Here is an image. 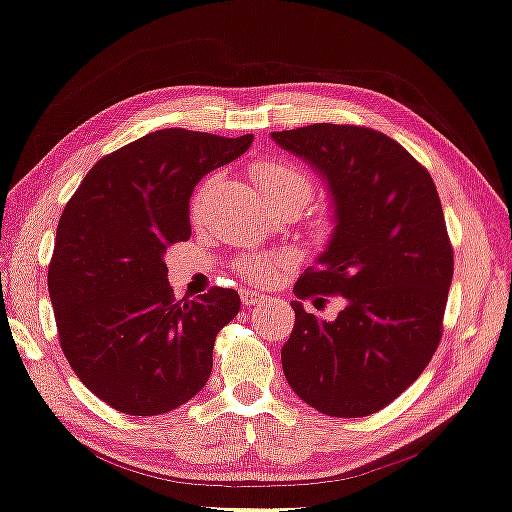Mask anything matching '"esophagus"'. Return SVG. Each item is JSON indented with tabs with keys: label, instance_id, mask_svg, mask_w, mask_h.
Segmentation results:
<instances>
[{
	"label": "esophagus",
	"instance_id": "esophagus-1",
	"mask_svg": "<svg viewBox=\"0 0 512 512\" xmlns=\"http://www.w3.org/2000/svg\"><path fill=\"white\" fill-rule=\"evenodd\" d=\"M241 301L243 305H257L264 301V294L253 292V289H241Z\"/></svg>",
	"mask_w": 512,
	"mask_h": 512
}]
</instances>
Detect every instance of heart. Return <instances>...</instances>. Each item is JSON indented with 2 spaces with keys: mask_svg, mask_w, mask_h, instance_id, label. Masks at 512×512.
<instances>
[{
  "mask_svg": "<svg viewBox=\"0 0 512 512\" xmlns=\"http://www.w3.org/2000/svg\"><path fill=\"white\" fill-rule=\"evenodd\" d=\"M257 181H259V188H262L266 200L292 195L301 202V209L308 204L310 195H312V181L308 174L294 165L278 163V160L259 165ZM202 195H204V190H200V195H197L195 207L200 204ZM287 262H289L287 255H250V257H243L239 266H241V271L246 273L248 280L269 282V280H273V276H276L278 269H282Z\"/></svg>",
  "mask_w": 512,
  "mask_h": 512,
  "instance_id": "b5f03b06",
  "label": "heart"
}]
</instances>
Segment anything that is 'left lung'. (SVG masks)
<instances>
[{
  "label": "left lung",
  "mask_w": 512,
  "mask_h": 512,
  "mask_svg": "<svg viewBox=\"0 0 512 512\" xmlns=\"http://www.w3.org/2000/svg\"><path fill=\"white\" fill-rule=\"evenodd\" d=\"M271 137L312 167L331 209L333 230L296 299H345L333 322L292 301L282 372L322 414H375L414 384L441 338L453 250L437 188L407 149L370 128L312 124Z\"/></svg>",
  "instance_id": "1"
}]
</instances>
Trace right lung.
Here are the masks:
<instances>
[{
	"instance_id": "add662e5",
	"label": "right lung",
	"mask_w": 512,
	"mask_h": 512,
	"mask_svg": "<svg viewBox=\"0 0 512 512\" xmlns=\"http://www.w3.org/2000/svg\"><path fill=\"white\" fill-rule=\"evenodd\" d=\"M253 135L165 128L91 167L57 225L48 292L61 349L91 393L131 416L181 407L209 381L234 289L174 301L165 253L190 239V195Z\"/></svg>"
}]
</instances>
